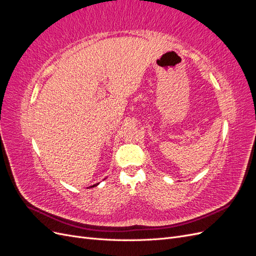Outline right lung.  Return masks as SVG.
Listing matches in <instances>:
<instances>
[{"instance_id": "obj_1", "label": "right lung", "mask_w": 256, "mask_h": 256, "mask_svg": "<svg viewBox=\"0 0 256 256\" xmlns=\"http://www.w3.org/2000/svg\"><path fill=\"white\" fill-rule=\"evenodd\" d=\"M96 186H98V184H92V186H90V188H92V187H96Z\"/></svg>"}]
</instances>
